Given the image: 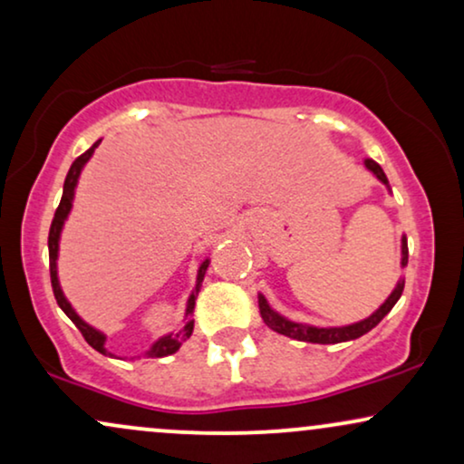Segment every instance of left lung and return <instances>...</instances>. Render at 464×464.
<instances>
[{
  "instance_id": "1",
  "label": "left lung",
  "mask_w": 464,
  "mask_h": 464,
  "mask_svg": "<svg viewBox=\"0 0 464 464\" xmlns=\"http://www.w3.org/2000/svg\"><path fill=\"white\" fill-rule=\"evenodd\" d=\"M366 169H368V171H372L374 175H377V179H381L385 186H388V178H385L383 169H381L374 160H371V158L366 160ZM407 261H409L407 237H402V267L407 266ZM402 289H404V283L401 280V283L396 285V289L392 291V295L383 302V306H381L377 313H372L371 316H368V319L360 321V324L344 325V327H314V325L295 324V321H289V319H285V316H280L278 313H274L263 295H259V310H261L263 321H266V325L269 327V330L285 334V336H289L293 340H304V343L336 344V343H347V340L360 338L366 332H371L372 327H377L381 324V319H383V316L388 314L392 308H394V304L401 300Z\"/></svg>"
}]
</instances>
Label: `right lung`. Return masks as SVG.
I'll use <instances>...</instances> for the list:
<instances>
[{
	"mask_svg": "<svg viewBox=\"0 0 464 464\" xmlns=\"http://www.w3.org/2000/svg\"><path fill=\"white\" fill-rule=\"evenodd\" d=\"M101 145V140H96V143L92 145L90 150L85 151V154H81L76 160L72 162V167H70V171L66 175V181H63V195H62V201L57 205L55 209V216H53V222H51V228H49V269H51V286H53V295H55L57 304H60V308L63 313L68 314V319L72 321V324L79 327V332L83 334V338L87 340V344L93 347L98 351V353H104L107 355V349H104V334H101L98 330H93L92 325H87L83 319H81L79 314L74 313L72 306H70L66 297H63L62 293V286H60V280H57V248H60V233H62V227H63V220L68 218L70 214V208H72V198H74V188H76V181H79V175L83 171L85 162L90 160L93 150ZM209 261H203L201 267H198V276H197V286L195 291H192L190 300H188V306H186V325L181 327L178 334H169V336H162L158 343L154 344L148 351V355L151 357H167V355H173L175 351L181 347V343L184 340L190 338L192 334V327H195V319H192V308H195V300L198 295V289H201V283H203V276H205V269H208Z\"/></svg>",
	"mask_w": 464,
	"mask_h": 464,
	"instance_id": "add662e5",
	"label": "right lung"
}]
</instances>
